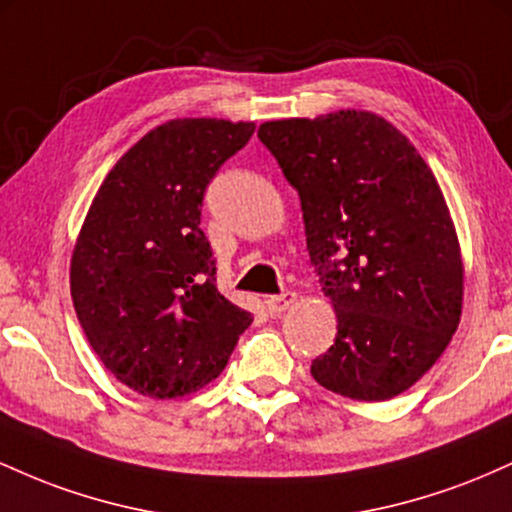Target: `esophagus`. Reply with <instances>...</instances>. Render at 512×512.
Masks as SVG:
<instances>
[{"label": "esophagus", "instance_id": "esophagus-1", "mask_svg": "<svg viewBox=\"0 0 512 512\" xmlns=\"http://www.w3.org/2000/svg\"><path fill=\"white\" fill-rule=\"evenodd\" d=\"M296 291H284V293H279V296H272V298H267V310L272 315H281V313H286V310L291 308L293 303H296Z\"/></svg>", "mask_w": 512, "mask_h": 512}]
</instances>
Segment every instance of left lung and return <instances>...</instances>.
<instances>
[{"label": "left lung", "mask_w": 512, "mask_h": 512, "mask_svg": "<svg viewBox=\"0 0 512 512\" xmlns=\"http://www.w3.org/2000/svg\"><path fill=\"white\" fill-rule=\"evenodd\" d=\"M257 137L298 190L310 264L337 313L310 373L349 399L397 397L438 361L462 313L460 245L431 168L363 110L264 122Z\"/></svg>", "instance_id": "1"}]
</instances>
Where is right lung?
Returning a JSON list of instances; mask_svg holds the SVG:
<instances>
[{"instance_id": "add662e5", "label": "right lung", "mask_w": 512, "mask_h": 512, "mask_svg": "<svg viewBox=\"0 0 512 512\" xmlns=\"http://www.w3.org/2000/svg\"><path fill=\"white\" fill-rule=\"evenodd\" d=\"M255 122L170 120L127 151L93 199L72 255V301L103 366L154 399L219 378L252 315L216 289L202 223L211 178Z\"/></svg>"}]
</instances>
